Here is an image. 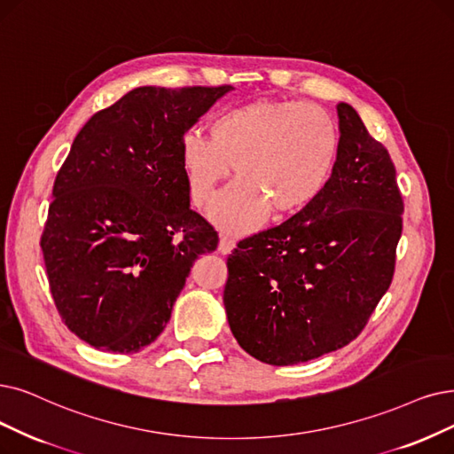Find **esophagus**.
<instances>
[{
    "label": "esophagus",
    "instance_id": "esophagus-1",
    "mask_svg": "<svg viewBox=\"0 0 454 454\" xmlns=\"http://www.w3.org/2000/svg\"><path fill=\"white\" fill-rule=\"evenodd\" d=\"M234 246H237V240H234L231 234H222L217 249H220V253H223V255H229V253L234 249Z\"/></svg>",
    "mask_w": 454,
    "mask_h": 454
}]
</instances>
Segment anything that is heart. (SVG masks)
<instances>
[{
    "label": "heart",
    "instance_id": "b5f03b06",
    "mask_svg": "<svg viewBox=\"0 0 454 454\" xmlns=\"http://www.w3.org/2000/svg\"><path fill=\"white\" fill-rule=\"evenodd\" d=\"M339 132L330 114L298 100H259L232 107L208 124V139L188 132L180 139L190 197L208 207L231 173L234 183L212 208L225 229L257 227L266 214L301 212L322 193L333 173Z\"/></svg>",
    "mask_w": 454,
    "mask_h": 454
}]
</instances>
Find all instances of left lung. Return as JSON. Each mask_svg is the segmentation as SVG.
I'll use <instances>...</instances> for the list:
<instances>
[{
    "label": "left lung",
    "instance_id": "left-lung-1",
    "mask_svg": "<svg viewBox=\"0 0 454 454\" xmlns=\"http://www.w3.org/2000/svg\"><path fill=\"white\" fill-rule=\"evenodd\" d=\"M339 153L315 201L239 242L223 290L234 339L268 365L347 347L395 274L404 203L391 156L350 104H337Z\"/></svg>",
    "mask_w": 454,
    "mask_h": 454
}]
</instances>
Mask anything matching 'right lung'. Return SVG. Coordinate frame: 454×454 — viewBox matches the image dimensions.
Wrapping results in <instances>:
<instances>
[{
    "instance_id": "1",
    "label": "right lung",
    "mask_w": 454,
    "mask_h": 454,
    "mask_svg": "<svg viewBox=\"0 0 454 454\" xmlns=\"http://www.w3.org/2000/svg\"><path fill=\"white\" fill-rule=\"evenodd\" d=\"M231 85L137 87L78 132L53 183L41 247L67 328L136 354L164 332L217 232L190 208L180 139Z\"/></svg>"
}]
</instances>
